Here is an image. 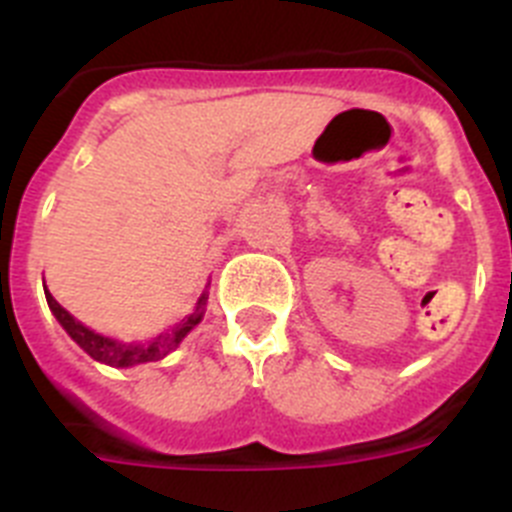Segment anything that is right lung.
Returning <instances> with one entry per match:
<instances>
[{"instance_id":"add662e5","label":"right lung","mask_w":512,"mask_h":512,"mask_svg":"<svg viewBox=\"0 0 512 512\" xmlns=\"http://www.w3.org/2000/svg\"><path fill=\"white\" fill-rule=\"evenodd\" d=\"M45 300H48V307H51V312L56 315L58 323L63 325V330H66V333H69V336L74 338V341L79 343V346L84 348L94 361L117 366V369H128V366L151 364V361H161L164 356H169L171 351H174L184 338H187L189 330L200 323L202 315H205L207 292H202V297L197 300V307H194L192 315H187L182 323L171 325V328H166L161 336H156L153 341H146V343H122V341H115V338L99 336V333L89 330L87 325H81L69 310H63L48 289H45Z\"/></svg>"}]
</instances>
